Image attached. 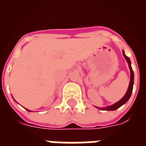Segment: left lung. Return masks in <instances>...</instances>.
<instances>
[{
  "label": "left lung",
  "mask_w": 146,
  "mask_h": 146,
  "mask_svg": "<svg viewBox=\"0 0 146 146\" xmlns=\"http://www.w3.org/2000/svg\"><path fill=\"white\" fill-rule=\"evenodd\" d=\"M123 57L125 58V59L127 62L128 63L129 69H130V72H131V76H130V83H129L128 88H127V91L126 92V94L124 95V96L119 101H118L116 103H114L113 105H111V106H106V107H96L97 109L100 110H107V111H113V110H117L118 108H119L120 106H122L123 105H124L128 101L129 98L131 95L132 91H133V85H134V72H133V70L131 68V60L127 55L124 53V51H123Z\"/></svg>",
  "instance_id": "8db88e82"
}]
</instances>
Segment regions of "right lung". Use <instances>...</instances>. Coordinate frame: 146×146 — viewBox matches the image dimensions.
Instances as JSON below:
<instances>
[{
    "label": "right lung",
    "instance_id": "right-lung-1",
    "mask_svg": "<svg viewBox=\"0 0 146 146\" xmlns=\"http://www.w3.org/2000/svg\"><path fill=\"white\" fill-rule=\"evenodd\" d=\"M26 110H27V111H30V112H31V111H30V110H27V109H26Z\"/></svg>",
    "mask_w": 146,
    "mask_h": 146
}]
</instances>
